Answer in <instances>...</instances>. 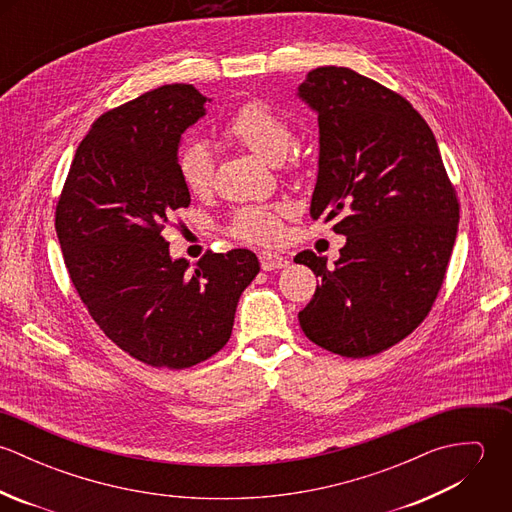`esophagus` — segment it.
I'll list each match as a JSON object with an SVG mask.
<instances>
[{
	"mask_svg": "<svg viewBox=\"0 0 512 512\" xmlns=\"http://www.w3.org/2000/svg\"><path fill=\"white\" fill-rule=\"evenodd\" d=\"M258 258H260L262 270H266V272L280 270V268L288 266V258H284L282 254H276V252H260Z\"/></svg>",
	"mask_w": 512,
	"mask_h": 512,
	"instance_id": "34e87169",
	"label": "esophagus"
}]
</instances>
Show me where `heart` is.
<instances>
[{
	"label": "heart",
	"instance_id": "1",
	"mask_svg": "<svg viewBox=\"0 0 512 512\" xmlns=\"http://www.w3.org/2000/svg\"><path fill=\"white\" fill-rule=\"evenodd\" d=\"M222 136L274 163L282 161L295 142L292 122L264 100L242 102L222 124ZM177 175L191 195H207L215 183L213 151L203 142L185 144L177 153ZM288 215V205H244L232 213L226 228L236 240L272 246L284 238Z\"/></svg>",
	"mask_w": 512,
	"mask_h": 512
}]
</instances>
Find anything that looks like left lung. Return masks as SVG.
Returning <instances> with one entry per match:
<instances>
[{"mask_svg": "<svg viewBox=\"0 0 512 512\" xmlns=\"http://www.w3.org/2000/svg\"><path fill=\"white\" fill-rule=\"evenodd\" d=\"M299 96L319 114L311 219L347 236L335 268L311 250L293 258L319 276L299 325L317 347L365 359L406 339L432 311L459 199L434 132L402 94L345 67H319Z\"/></svg>", "mask_w": 512, "mask_h": 512, "instance_id": "left-lung-1", "label": "left lung"}]
</instances>
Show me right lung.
Here are the masks:
<instances>
[{
	"mask_svg": "<svg viewBox=\"0 0 512 512\" xmlns=\"http://www.w3.org/2000/svg\"><path fill=\"white\" fill-rule=\"evenodd\" d=\"M193 84H165L96 118L76 147L55 228L74 290L106 337L155 368L199 365L228 343L254 252L207 250L193 270L161 236L191 195L181 134L205 114Z\"/></svg>",
	"mask_w": 512,
	"mask_h": 512,
	"instance_id": "add662e5",
	"label": "right lung"
}]
</instances>
